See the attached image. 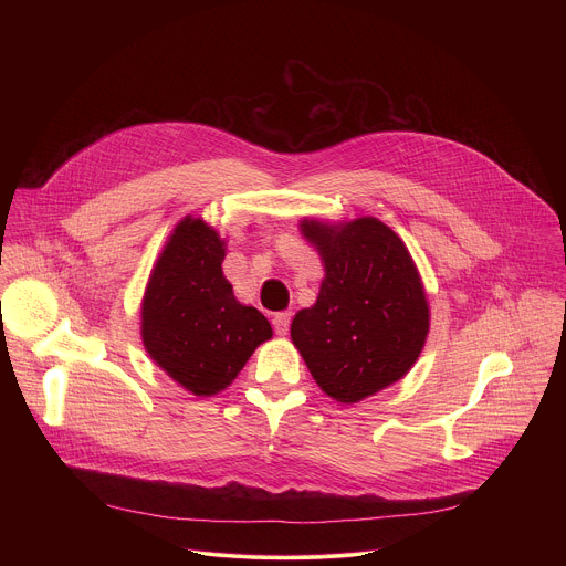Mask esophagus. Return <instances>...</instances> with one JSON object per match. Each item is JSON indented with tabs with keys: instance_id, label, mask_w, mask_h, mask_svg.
Listing matches in <instances>:
<instances>
[{
	"instance_id": "esophagus-1",
	"label": "esophagus",
	"mask_w": 566,
	"mask_h": 566,
	"mask_svg": "<svg viewBox=\"0 0 566 566\" xmlns=\"http://www.w3.org/2000/svg\"><path fill=\"white\" fill-rule=\"evenodd\" d=\"M289 327H291V313L289 311H282V313H275L273 317V329L277 336H286L289 334Z\"/></svg>"
}]
</instances>
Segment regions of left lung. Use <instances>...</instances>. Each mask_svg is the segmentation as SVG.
I'll list each match as a JSON object with an SVG mask.
<instances>
[{
    "instance_id": "obj_1",
    "label": "left lung",
    "mask_w": 566,
    "mask_h": 566,
    "mask_svg": "<svg viewBox=\"0 0 566 566\" xmlns=\"http://www.w3.org/2000/svg\"><path fill=\"white\" fill-rule=\"evenodd\" d=\"M327 277L313 306L291 325L311 376L340 402H358L396 382L417 363L428 300L398 234L374 217L343 226L302 221Z\"/></svg>"
}]
</instances>
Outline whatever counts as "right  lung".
I'll use <instances>...</instances> for the list:
<instances>
[{
  "mask_svg": "<svg viewBox=\"0 0 566 566\" xmlns=\"http://www.w3.org/2000/svg\"><path fill=\"white\" fill-rule=\"evenodd\" d=\"M223 241L201 219H184L160 253L143 300V345L151 360L197 396L226 389L269 319L239 304L223 277Z\"/></svg>",
  "mask_w": 566,
  "mask_h": 566,
  "instance_id": "add662e5",
  "label": "right lung"
}]
</instances>
